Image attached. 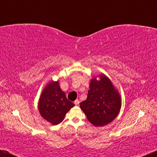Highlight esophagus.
Listing matches in <instances>:
<instances>
[{"instance_id":"obj_1","label":"esophagus","mask_w":157,"mask_h":157,"mask_svg":"<svg viewBox=\"0 0 157 157\" xmlns=\"http://www.w3.org/2000/svg\"><path fill=\"white\" fill-rule=\"evenodd\" d=\"M74 104H75V105H76V106H78V105L79 104V100L76 99V100L74 101Z\"/></svg>"}]
</instances>
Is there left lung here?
Wrapping results in <instances>:
<instances>
[{
    "label": "left lung",
    "instance_id": "8db88e82",
    "mask_svg": "<svg viewBox=\"0 0 157 157\" xmlns=\"http://www.w3.org/2000/svg\"><path fill=\"white\" fill-rule=\"evenodd\" d=\"M99 78V80L91 79L86 100L80 103L81 110L95 126H103L112 121L121 106V96L110 79L104 74Z\"/></svg>",
    "mask_w": 157,
    "mask_h": 157
}]
</instances>
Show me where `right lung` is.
I'll list each match as a JSON object with an SVG mask.
<instances>
[{
  "label": "right lung",
  "mask_w": 157,
  "mask_h": 157,
  "mask_svg": "<svg viewBox=\"0 0 157 157\" xmlns=\"http://www.w3.org/2000/svg\"><path fill=\"white\" fill-rule=\"evenodd\" d=\"M74 106V103L68 100L61 89L59 81H51L42 91L38 101L41 117L53 125L61 123L66 113Z\"/></svg>",
  "instance_id": "right-lung-1"
}]
</instances>
